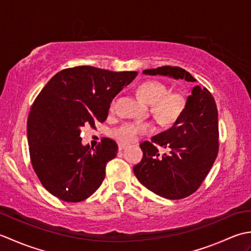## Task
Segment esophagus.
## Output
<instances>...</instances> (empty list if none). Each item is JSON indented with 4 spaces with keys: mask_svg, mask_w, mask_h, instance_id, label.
Segmentation results:
<instances>
[{
    "mask_svg": "<svg viewBox=\"0 0 251 251\" xmlns=\"http://www.w3.org/2000/svg\"><path fill=\"white\" fill-rule=\"evenodd\" d=\"M126 148H127V145H125V143H119V150L120 151L124 150V149H126Z\"/></svg>",
    "mask_w": 251,
    "mask_h": 251,
    "instance_id": "34e87169",
    "label": "esophagus"
}]
</instances>
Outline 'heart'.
<instances>
[{
    "label": "heart",
    "instance_id": "obj_1",
    "mask_svg": "<svg viewBox=\"0 0 251 251\" xmlns=\"http://www.w3.org/2000/svg\"><path fill=\"white\" fill-rule=\"evenodd\" d=\"M137 94L145 102L151 104V112L163 125H173L183 114L186 105L184 96L168 93L167 85L156 79H148L137 88ZM153 130L150 123H127L115 129L114 136L122 142L129 143L138 137Z\"/></svg>",
    "mask_w": 251,
    "mask_h": 251
}]
</instances>
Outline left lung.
Instances as JSON below:
<instances>
[{"label":"left lung","mask_w":251,"mask_h":251,"mask_svg":"<svg viewBox=\"0 0 251 251\" xmlns=\"http://www.w3.org/2000/svg\"><path fill=\"white\" fill-rule=\"evenodd\" d=\"M196 82L184 69L164 66L142 72ZM218 110L207 88L193 87L180 119L151 141L140 145L143 157L134 167L139 182L167 200H181L200 188L219 150ZM168 150L161 156L158 147Z\"/></svg>","instance_id":"obj_1"}]
</instances>
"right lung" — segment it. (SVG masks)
I'll list each match as a JSON object with an SVG mask.
<instances>
[{
  "instance_id": "right-lung-1",
  "label": "right lung",
  "mask_w": 251,
  "mask_h": 251,
  "mask_svg": "<svg viewBox=\"0 0 251 251\" xmlns=\"http://www.w3.org/2000/svg\"><path fill=\"white\" fill-rule=\"evenodd\" d=\"M137 74L74 67L55 74L41 90L31 106L26 134L32 166L50 194L77 202L102 183L117 145L103 138L95 149L83 146L81 129L104 122L112 100Z\"/></svg>"
}]
</instances>
